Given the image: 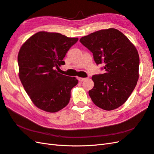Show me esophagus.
<instances>
[{
    "mask_svg": "<svg viewBox=\"0 0 154 154\" xmlns=\"http://www.w3.org/2000/svg\"><path fill=\"white\" fill-rule=\"evenodd\" d=\"M78 80H79L80 82H83L85 80H86V78H81V77H78Z\"/></svg>",
    "mask_w": 154,
    "mask_h": 154,
    "instance_id": "esophagus-1",
    "label": "esophagus"
}]
</instances>
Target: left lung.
<instances>
[{
  "label": "left lung",
  "instance_id": "obj_1",
  "mask_svg": "<svg viewBox=\"0 0 154 154\" xmlns=\"http://www.w3.org/2000/svg\"><path fill=\"white\" fill-rule=\"evenodd\" d=\"M80 42L91 51L97 65L105 73L93 75L94 87L89 95L105 110L122 106L128 99L139 77V55L135 46L118 29L110 28L82 37Z\"/></svg>",
  "mask_w": 154,
  "mask_h": 154
}]
</instances>
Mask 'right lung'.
Instances as JSON below:
<instances>
[{
	"label": "right lung",
	"mask_w": 154,
	"mask_h": 154,
	"mask_svg": "<svg viewBox=\"0 0 154 154\" xmlns=\"http://www.w3.org/2000/svg\"><path fill=\"white\" fill-rule=\"evenodd\" d=\"M78 38L40 31L22 45L17 56L19 77L33 104L48 112H57L69 104L75 77L59 73L63 58Z\"/></svg>",
	"instance_id": "add662e5"
}]
</instances>
